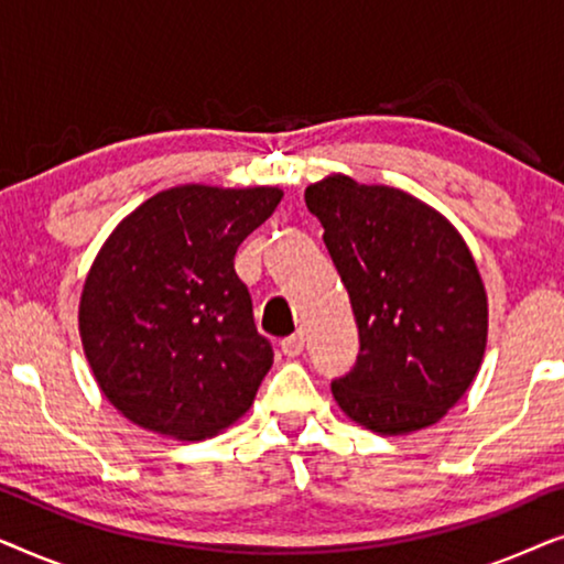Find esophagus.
<instances>
[{"mask_svg":"<svg viewBox=\"0 0 564 564\" xmlns=\"http://www.w3.org/2000/svg\"><path fill=\"white\" fill-rule=\"evenodd\" d=\"M280 346H282V354H284V357L295 359V357H300V354H303V349H305V336H303V334L288 336Z\"/></svg>","mask_w":564,"mask_h":564,"instance_id":"esophagus-1","label":"esophagus"}]
</instances>
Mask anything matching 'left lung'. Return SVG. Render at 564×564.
Segmentation results:
<instances>
[{"label": "left lung", "instance_id": "left-lung-1", "mask_svg": "<svg viewBox=\"0 0 564 564\" xmlns=\"http://www.w3.org/2000/svg\"><path fill=\"white\" fill-rule=\"evenodd\" d=\"M349 292L359 357L330 384L354 423L403 436L434 426L475 382L488 344V292L442 213L384 184L328 174L305 189Z\"/></svg>", "mask_w": 564, "mask_h": 564}]
</instances>
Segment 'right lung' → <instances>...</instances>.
<instances>
[{
    "label": "right lung",
    "instance_id": "right-lung-1",
    "mask_svg": "<svg viewBox=\"0 0 564 564\" xmlns=\"http://www.w3.org/2000/svg\"><path fill=\"white\" fill-rule=\"evenodd\" d=\"M280 187L180 184L126 215L91 261L79 336L105 398L153 434L199 442L241 419L272 367L234 257Z\"/></svg>",
    "mask_w": 564,
    "mask_h": 564
}]
</instances>
